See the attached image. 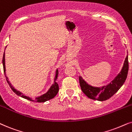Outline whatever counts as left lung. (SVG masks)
Returning a JSON list of instances; mask_svg holds the SVG:
<instances>
[{
  "mask_svg": "<svg viewBox=\"0 0 132 132\" xmlns=\"http://www.w3.org/2000/svg\"><path fill=\"white\" fill-rule=\"evenodd\" d=\"M129 71V61L128 55L125 59L124 65L121 72L116 76L111 82L106 86L102 87H92L88 85L81 76L79 77L80 86L84 93L89 98L94 100L103 101L109 100L113 95L118 91L124 84L127 76Z\"/></svg>",
  "mask_w": 132,
  "mask_h": 132,
  "instance_id": "left-lung-1",
  "label": "left lung"
}]
</instances>
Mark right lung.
I'll list each match as a JSON object with an SVG mask.
<instances>
[{
  "mask_svg": "<svg viewBox=\"0 0 132 132\" xmlns=\"http://www.w3.org/2000/svg\"><path fill=\"white\" fill-rule=\"evenodd\" d=\"M2 63H3V71H4V74H5V77H6V81H7V82L8 84H9L10 88L12 89V90H13V91L14 92V93H16L17 95L19 96H21L22 97H23V98L27 99V100H28L29 101H35L37 102H44L47 101L51 100V99L53 98V97L55 96L56 95H57L58 92H59V85H58L57 83H56V79H57V75H58V71L57 70L56 71L55 78H54V82L53 84L51 85V87L48 90V91L47 93L44 94L43 95L40 96L36 97L35 100H32V99L30 98V97L26 96H24L23 95V93H22L21 92H19V91H18V90H16L15 88H14V87L12 86L10 82L8 81V78L6 76L5 65V52H4V53H3V56Z\"/></svg>",
  "mask_w": 132,
  "mask_h": 132,
  "instance_id": "1",
  "label": "right lung"
}]
</instances>
